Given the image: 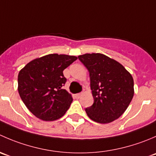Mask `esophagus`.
Instances as JSON below:
<instances>
[{"mask_svg":"<svg viewBox=\"0 0 156 156\" xmlns=\"http://www.w3.org/2000/svg\"><path fill=\"white\" fill-rule=\"evenodd\" d=\"M81 93H79V94H77L76 95H75V97H76V98H78V99H79L80 97H81Z\"/></svg>","mask_w":156,"mask_h":156,"instance_id":"1","label":"esophagus"}]
</instances>
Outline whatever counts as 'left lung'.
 Wrapping results in <instances>:
<instances>
[{
	"instance_id": "obj_1",
	"label": "left lung",
	"mask_w": 156,
	"mask_h": 156,
	"mask_svg": "<svg viewBox=\"0 0 156 156\" xmlns=\"http://www.w3.org/2000/svg\"><path fill=\"white\" fill-rule=\"evenodd\" d=\"M87 69L94 101L85 108L96 122L110 123L125 112L133 97L131 75L117 61L101 54L86 53L78 56Z\"/></svg>"
}]
</instances>
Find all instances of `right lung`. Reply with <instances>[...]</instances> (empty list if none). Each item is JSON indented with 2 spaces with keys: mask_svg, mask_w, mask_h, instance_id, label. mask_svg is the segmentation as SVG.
Here are the masks:
<instances>
[{
  "mask_svg": "<svg viewBox=\"0 0 156 156\" xmlns=\"http://www.w3.org/2000/svg\"><path fill=\"white\" fill-rule=\"evenodd\" d=\"M78 58L63 54L46 55L29 62L18 75V91L26 107L44 121L60 119L72 99L62 87L66 82L63 70Z\"/></svg>",
  "mask_w": 156,
  "mask_h": 156,
  "instance_id": "1",
  "label": "right lung"
}]
</instances>
